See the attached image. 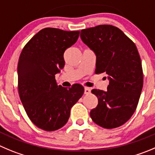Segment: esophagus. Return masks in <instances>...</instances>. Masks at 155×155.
<instances>
[{
    "label": "esophagus",
    "mask_w": 155,
    "mask_h": 155,
    "mask_svg": "<svg viewBox=\"0 0 155 155\" xmlns=\"http://www.w3.org/2000/svg\"><path fill=\"white\" fill-rule=\"evenodd\" d=\"M91 88L89 87H84V94H91Z\"/></svg>",
    "instance_id": "1"
}]
</instances>
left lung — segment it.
<instances>
[{
    "label": "left lung",
    "mask_w": 155,
    "mask_h": 155,
    "mask_svg": "<svg viewBox=\"0 0 155 155\" xmlns=\"http://www.w3.org/2000/svg\"><path fill=\"white\" fill-rule=\"evenodd\" d=\"M81 38L96 54L95 73L107 74L110 81L107 91H91L98 104L90 116L103 128L119 127L135 113L142 90V66L136 45L112 25L82 29Z\"/></svg>",
    "instance_id": "obj_1"
}]
</instances>
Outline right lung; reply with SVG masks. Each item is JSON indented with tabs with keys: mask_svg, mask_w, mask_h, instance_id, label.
I'll use <instances>...</instances> for the list:
<instances>
[{
	"mask_svg": "<svg viewBox=\"0 0 155 155\" xmlns=\"http://www.w3.org/2000/svg\"><path fill=\"white\" fill-rule=\"evenodd\" d=\"M79 31L45 28L24 46L19 58L18 91L28 117L48 132L63 127L71 107L84 94V87L58 86L55 74L64 66V53L75 43Z\"/></svg>",
	"mask_w": 155,
	"mask_h": 155,
	"instance_id": "add662e5",
	"label": "right lung"
}]
</instances>
